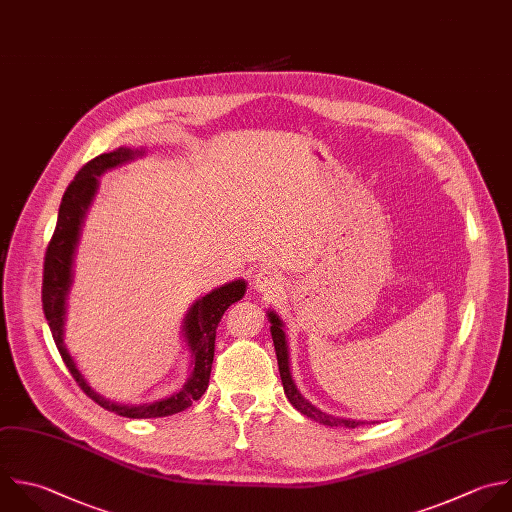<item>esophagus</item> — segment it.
<instances>
[{
  "label": "esophagus",
  "mask_w": 512,
  "mask_h": 512,
  "mask_svg": "<svg viewBox=\"0 0 512 512\" xmlns=\"http://www.w3.org/2000/svg\"><path fill=\"white\" fill-rule=\"evenodd\" d=\"M282 278L276 272L270 270H260L254 276V290L264 294V296H274L282 290Z\"/></svg>",
  "instance_id": "esophagus-1"
}]
</instances>
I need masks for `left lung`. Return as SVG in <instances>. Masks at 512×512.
Masks as SVG:
<instances>
[{
  "mask_svg": "<svg viewBox=\"0 0 512 512\" xmlns=\"http://www.w3.org/2000/svg\"><path fill=\"white\" fill-rule=\"evenodd\" d=\"M268 322H270V334H272V340H274V350H276V358H278V370H280V378H282V386H284V394L286 398L290 400V404L302 412L304 416L320 422V424H326V426H344V428H356L360 424H364L362 420H352V418H340V416H332V414H326L322 412L320 408H316L310 400H306L294 378H292V370H290V350H288V338H286V326H284V320L274 312V310H268Z\"/></svg>",
  "mask_w": 512,
  "mask_h": 512,
  "instance_id": "8db88e82",
  "label": "left lung"
}]
</instances>
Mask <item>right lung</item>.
<instances>
[{"mask_svg": "<svg viewBox=\"0 0 512 512\" xmlns=\"http://www.w3.org/2000/svg\"><path fill=\"white\" fill-rule=\"evenodd\" d=\"M144 148H118L114 152L102 154L88 162L74 178V182L68 186L60 212H58V224L56 232L52 236V242L46 252L44 262V286H42V302H44V314L48 320V326L52 330L54 342L80 384V388L102 408L116 412L126 418H160L170 416L176 412L186 410L192 406L194 400H198L210 382L212 372V360H214V340H216V328L228 306L242 300L246 294L248 282L244 278L232 280L220 288H214L212 292L200 296L186 312L182 322V338L186 344V350L190 354V370L184 386L176 390L170 396L152 400V402H140V404H124L110 400L102 394H98L86 380V376L80 372L76 360L72 358L68 346H66V322H68V300L70 290L74 286V266H76V254L82 238V230L88 218V210L92 208L96 194L100 190V176H104L108 170H114L126 162H132L140 156H144Z\"/></svg>", "mask_w": 512, "mask_h": 512, "instance_id": "1", "label": "right lung"}]
</instances>
